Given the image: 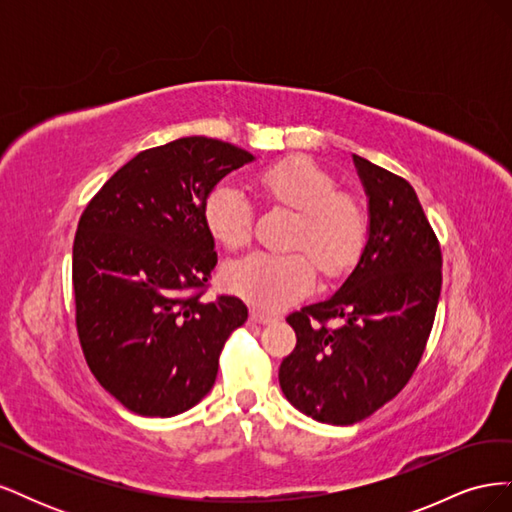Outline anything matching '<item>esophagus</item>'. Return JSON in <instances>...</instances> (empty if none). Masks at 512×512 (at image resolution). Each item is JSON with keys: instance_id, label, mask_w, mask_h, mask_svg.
<instances>
[{"instance_id": "obj_1", "label": "esophagus", "mask_w": 512, "mask_h": 512, "mask_svg": "<svg viewBox=\"0 0 512 512\" xmlns=\"http://www.w3.org/2000/svg\"><path fill=\"white\" fill-rule=\"evenodd\" d=\"M250 320H252V322H258V324H269V322L275 320V316H271V314H267V312H260V309H252V312H250Z\"/></svg>"}]
</instances>
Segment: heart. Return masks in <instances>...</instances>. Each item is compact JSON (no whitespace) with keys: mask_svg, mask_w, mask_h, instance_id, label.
Listing matches in <instances>:
<instances>
[{"mask_svg":"<svg viewBox=\"0 0 512 512\" xmlns=\"http://www.w3.org/2000/svg\"><path fill=\"white\" fill-rule=\"evenodd\" d=\"M252 183L267 203L297 209L286 245L307 251L324 273H342L359 258L367 239V213L354 194L335 190L333 175L318 162L288 156L260 168ZM203 222L209 235L228 250H237L252 237V207L230 183L209 190ZM306 255L247 254L224 269V284L262 312H277L314 286V262Z\"/></svg>","mask_w":512,"mask_h":512,"instance_id":"obj_1","label":"heart"}]
</instances>
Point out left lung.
Instances as JSON below:
<instances>
[{
  "label": "left lung",
  "mask_w": 512,
  "mask_h": 512,
  "mask_svg": "<svg viewBox=\"0 0 512 512\" xmlns=\"http://www.w3.org/2000/svg\"><path fill=\"white\" fill-rule=\"evenodd\" d=\"M369 198V237L333 297L292 312L297 346L280 365L290 404L352 425L391 401L425 352L442 288V252L412 185L352 156ZM339 317L337 330L328 320Z\"/></svg>",
  "instance_id": "left-lung-1"
}]
</instances>
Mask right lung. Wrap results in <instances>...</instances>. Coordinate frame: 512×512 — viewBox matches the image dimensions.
I'll use <instances>...</instances> for the list:
<instances>
[{"mask_svg": "<svg viewBox=\"0 0 512 512\" xmlns=\"http://www.w3.org/2000/svg\"><path fill=\"white\" fill-rule=\"evenodd\" d=\"M250 151L207 136L145 149L89 200L72 247L76 331L91 374L141 416L196 406L218 376L241 299L203 301L218 265L203 200Z\"/></svg>", "mask_w": 512, "mask_h": 512, "instance_id": "1", "label": "right lung"}]
</instances>
